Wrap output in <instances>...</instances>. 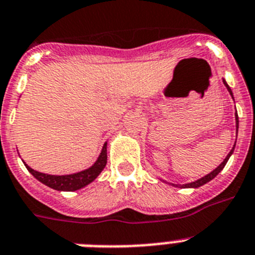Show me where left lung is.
<instances>
[{
    "mask_svg": "<svg viewBox=\"0 0 255 255\" xmlns=\"http://www.w3.org/2000/svg\"><path fill=\"white\" fill-rule=\"evenodd\" d=\"M223 83H224V85H226V87H227V89H228V92H230V93H231V96H232V91H231V88L228 87V84H227V83H226V80H223ZM232 97H233V96H232ZM235 117H236V127H237V131H239V117H237V113H236V114H235ZM235 145H236V144H235ZM233 150H235V146H233L232 150H231L230 153H228V155H227V157H226V159H224L223 162H222V163H220L217 168H215V170L211 171L210 174H207L206 176L201 177V179H198V180L193 181V183L184 184V185H176V187H181V188H198V187H201V185H204V184L209 183V181H210V180H213L214 177L217 176V175L219 174L220 171L223 170L224 166H226V163H227V162H228V159H230V157H231V155H232Z\"/></svg>",
    "mask_w": 255,
    "mask_h": 255,
    "instance_id": "1",
    "label": "left lung"
}]
</instances>
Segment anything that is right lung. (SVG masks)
Masks as SVG:
<instances>
[{
    "instance_id": "right-lung-1",
    "label": "right lung",
    "mask_w": 255,
    "mask_h": 255,
    "mask_svg": "<svg viewBox=\"0 0 255 255\" xmlns=\"http://www.w3.org/2000/svg\"><path fill=\"white\" fill-rule=\"evenodd\" d=\"M106 146H108V144L105 142L100 157L97 158L96 163L93 164L92 167L87 168V170L84 171H80V172H76V174L62 175V176L42 174V172L35 171L33 168H31L25 163L24 164L25 167H27V170H28L38 181H41L45 185H48V187L53 188V189L55 190L74 192V190L80 189V188L85 187V185H88L89 183H92L98 175L101 174V171L104 170L105 166H106V162H108V151H106Z\"/></svg>"
}]
</instances>
